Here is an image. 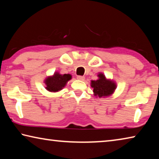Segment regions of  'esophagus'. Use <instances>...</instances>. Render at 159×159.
Instances as JSON below:
<instances>
[{
  "label": "esophagus",
  "instance_id": "esophagus-1",
  "mask_svg": "<svg viewBox=\"0 0 159 159\" xmlns=\"http://www.w3.org/2000/svg\"><path fill=\"white\" fill-rule=\"evenodd\" d=\"M77 79L80 80H84L85 79V77L84 76H77Z\"/></svg>",
  "mask_w": 159,
  "mask_h": 159
}]
</instances>
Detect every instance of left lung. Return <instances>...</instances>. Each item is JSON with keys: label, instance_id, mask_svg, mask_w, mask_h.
Returning a JSON list of instances; mask_svg holds the SVG:
<instances>
[{"label": "left lung", "instance_id": "left-lung-1", "mask_svg": "<svg viewBox=\"0 0 159 159\" xmlns=\"http://www.w3.org/2000/svg\"><path fill=\"white\" fill-rule=\"evenodd\" d=\"M99 79L96 80H91L90 85L93 88L94 95L99 98H105L111 95L116 88L114 81L107 79L103 74L99 73Z\"/></svg>", "mask_w": 159, "mask_h": 159}]
</instances>
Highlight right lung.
<instances>
[{"instance_id":"right-lung-1","label":"right lung","mask_w":159,"mask_h":159,"mask_svg":"<svg viewBox=\"0 0 159 159\" xmlns=\"http://www.w3.org/2000/svg\"><path fill=\"white\" fill-rule=\"evenodd\" d=\"M71 79V74H60L55 72L52 76H48L45 79L46 90L50 92H58L65 87L66 83Z\"/></svg>"}]
</instances>
